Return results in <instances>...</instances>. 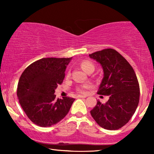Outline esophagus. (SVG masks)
I'll use <instances>...</instances> for the list:
<instances>
[{"label":"esophagus","instance_id":"obj_1","mask_svg":"<svg viewBox=\"0 0 154 154\" xmlns=\"http://www.w3.org/2000/svg\"><path fill=\"white\" fill-rule=\"evenodd\" d=\"M87 97L86 96H84V95H81V94H79V95L77 96V98H86Z\"/></svg>","mask_w":154,"mask_h":154}]
</instances>
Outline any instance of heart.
I'll return each mask as SVG.
<instances>
[{
  "label": "heart",
  "instance_id": "1",
  "mask_svg": "<svg viewBox=\"0 0 154 154\" xmlns=\"http://www.w3.org/2000/svg\"><path fill=\"white\" fill-rule=\"evenodd\" d=\"M81 68L85 71V72H88V71L90 70H94V64H92L91 62H90V61H88V60L83 61V62L81 63ZM68 75H69V72L68 73ZM91 87H92V84L90 83H87L83 84V85H80L79 87H77L76 90L77 92H80V93L85 94L86 93V92H87V90H88Z\"/></svg>",
  "mask_w": 154,
  "mask_h": 154
}]
</instances>
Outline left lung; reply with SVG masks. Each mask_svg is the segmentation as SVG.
I'll return each mask as SVG.
<instances>
[{
  "mask_svg": "<svg viewBox=\"0 0 154 154\" xmlns=\"http://www.w3.org/2000/svg\"><path fill=\"white\" fill-rule=\"evenodd\" d=\"M102 65L104 78L97 94L108 95L105 104L97 100L90 111L96 123L106 130H118L128 123L137 108L140 85L129 62L116 50L107 48L89 54Z\"/></svg>",
  "mask_w": 154,
  "mask_h": 154,
  "instance_id": "left-lung-1",
  "label": "left lung"
}]
</instances>
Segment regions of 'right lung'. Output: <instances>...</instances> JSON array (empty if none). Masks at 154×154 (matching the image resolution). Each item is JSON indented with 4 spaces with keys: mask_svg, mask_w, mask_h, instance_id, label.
Returning a JSON list of instances; mask_svg holds the SVG:
<instances>
[{
    "mask_svg": "<svg viewBox=\"0 0 154 154\" xmlns=\"http://www.w3.org/2000/svg\"><path fill=\"white\" fill-rule=\"evenodd\" d=\"M71 58H43L29 65L19 80V102L31 121L41 127L55 125L66 116L75 99H56Z\"/></svg>",
    "mask_w": 154,
    "mask_h": 154,
    "instance_id": "add662e5",
    "label": "right lung"
}]
</instances>
